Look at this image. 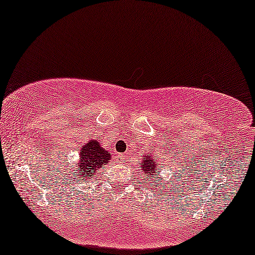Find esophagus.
I'll use <instances>...</instances> for the list:
<instances>
[{"label": "esophagus", "instance_id": "34e87169", "mask_svg": "<svg viewBox=\"0 0 255 255\" xmlns=\"http://www.w3.org/2000/svg\"><path fill=\"white\" fill-rule=\"evenodd\" d=\"M118 158H120V160H121V161L122 162H125V161H127V155H124V154H120V155H118Z\"/></svg>", "mask_w": 255, "mask_h": 255}]
</instances>
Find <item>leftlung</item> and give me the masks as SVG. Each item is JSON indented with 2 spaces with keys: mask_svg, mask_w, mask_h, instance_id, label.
Masks as SVG:
<instances>
[{
  "mask_svg": "<svg viewBox=\"0 0 255 255\" xmlns=\"http://www.w3.org/2000/svg\"><path fill=\"white\" fill-rule=\"evenodd\" d=\"M140 169L146 174V179H148V177L151 175L156 176V174L159 175L160 166L156 165V162L154 161V155L144 154V156H142V160H141ZM145 182H146V181H145ZM148 184H152V186H153V183H148ZM148 184L146 183V186H148ZM156 184L159 186L160 183H156Z\"/></svg>",
  "mask_w": 255,
  "mask_h": 255,
  "instance_id": "8db88e82",
  "label": "left lung"
}]
</instances>
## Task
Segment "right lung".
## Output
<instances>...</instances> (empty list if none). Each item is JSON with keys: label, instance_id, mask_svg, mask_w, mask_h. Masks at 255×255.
<instances>
[{"label": "right lung", "instance_id": "add662e5", "mask_svg": "<svg viewBox=\"0 0 255 255\" xmlns=\"http://www.w3.org/2000/svg\"><path fill=\"white\" fill-rule=\"evenodd\" d=\"M110 153L101 147L96 140H90L80 151L79 165L73 168L76 177L85 181L96 175V172L110 160Z\"/></svg>", "mask_w": 255, "mask_h": 255}]
</instances>
